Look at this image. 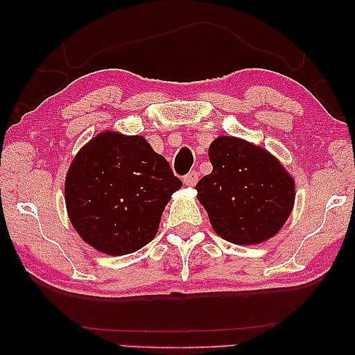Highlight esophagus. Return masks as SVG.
<instances>
[{"label":"esophagus","instance_id":"obj_1","mask_svg":"<svg viewBox=\"0 0 355 355\" xmlns=\"http://www.w3.org/2000/svg\"><path fill=\"white\" fill-rule=\"evenodd\" d=\"M197 181H198V173L197 171H191V173H187L186 176H184V184H186V186H196Z\"/></svg>","mask_w":355,"mask_h":355}]
</instances>
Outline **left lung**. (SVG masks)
I'll list each match as a JSON object with an SVG mask.
<instances>
[{
	"mask_svg": "<svg viewBox=\"0 0 355 355\" xmlns=\"http://www.w3.org/2000/svg\"><path fill=\"white\" fill-rule=\"evenodd\" d=\"M213 171L197 182L213 230L234 244H260L281 230L294 205V179L266 150L221 135L208 148Z\"/></svg>",
	"mask_w": 355,
	"mask_h": 355,
	"instance_id": "1",
	"label": "left lung"
}]
</instances>
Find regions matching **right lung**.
Here are the masks:
<instances>
[{"mask_svg":"<svg viewBox=\"0 0 355 355\" xmlns=\"http://www.w3.org/2000/svg\"><path fill=\"white\" fill-rule=\"evenodd\" d=\"M182 181L142 135L106 132L77 153L66 176V207L79 236L108 255L142 249L157 234Z\"/></svg>","mask_w":355,"mask_h":355,"instance_id":"add662e5","label":"right lung"}]
</instances>
